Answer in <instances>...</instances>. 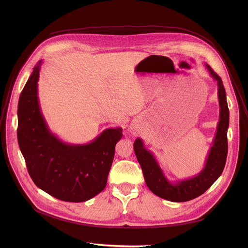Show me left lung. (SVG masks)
<instances>
[{"label":"left lung","instance_id":"8db88e82","mask_svg":"<svg viewBox=\"0 0 248 248\" xmlns=\"http://www.w3.org/2000/svg\"><path fill=\"white\" fill-rule=\"evenodd\" d=\"M205 65L211 77L218 84L220 121L204 169L192 179L171 184L166 179L153 154L145 149L142 140L137 138L133 143L134 153L142 169L147 186L154 194L169 201L185 202L200 196L218 180L226 165L228 155L227 132L229 127V108L226 90L221 78L209 64Z\"/></svg>","mask_w":248,"mask_h":248}]
</instances>
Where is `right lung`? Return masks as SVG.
<instances>
[{"instance_id":"right-lung-1","label":"right lung","mask_w":248,"mask_h":248,"mask_svg":"<svg viewBox=\"0 0 248 248\" xmlns=\"http://www.w3.org/2000/svg\"><path fill=\"white\" fill-rule=\"evenodd\" d=\"M41 61L35 65L17 106V140L30 178L39 188L62 201L83 202L107 185L115 146L123 129H105L92 142L66 144L48 128L38 96Z\"/></svg>"}]
</instances>
